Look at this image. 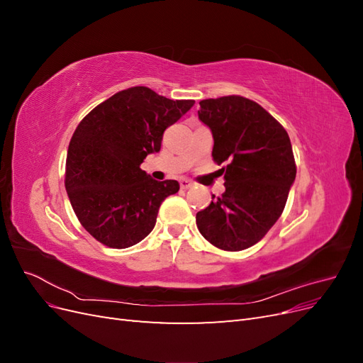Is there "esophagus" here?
Segmentation results:
<instances>
[{"label": "esophagus", "mask_w": 363, "mask_h": 363, "mask_svg": "<svg viewBox=\"0 0 363 363\" xmlns=\"http://www.w3.org/2000/svg\"><path fill=\"white\" fill-rule=\"evenodd\" d=\"M194 186V182H191L189 179H180V188L182 189H189Z\"/></svg>", "instance_id": "34e87169"}]
</instances>
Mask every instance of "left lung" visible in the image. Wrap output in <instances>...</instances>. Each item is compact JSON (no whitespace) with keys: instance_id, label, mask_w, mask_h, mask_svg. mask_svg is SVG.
I'll list each match as a JSON object with an SVG mask.
<instances>
[{"instance_id":"left-lung-1","label":"left lung","mask_w":363,"mask_h":363,"mask_svg":"<svg viewBox=\"0 0 363 363\" xmlns=\"http://www.w3.org/2000/svg\"><path fill=\"white\" fill-rule=\"evenodd\" d=\"M199 118L212 130L213 162L227 164L225 192L196 213V227L219 250L250 248L286 206L296 174L291 139L276 118L240 95L200 101Z\"/></svg>"}]
</instances>
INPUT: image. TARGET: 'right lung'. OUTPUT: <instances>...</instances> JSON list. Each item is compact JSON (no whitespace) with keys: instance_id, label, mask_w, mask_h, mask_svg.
I'll return each mask as SVG.
<instances>
[{"instance_id":"1","label":"right lung","mask_w":363,"mask_h":363,"mask_svg":"<svg viewBox=\"0 0 363 363\" xmlns=\"http://www.w3.org/2000/svg\"><path fill=\"white\" fill-rule=\"evenodd\" d=\"M194 103L135 86L107 98L77 125L65 188L80 224L98 242L128 248L155 228L162 201L180 184L152 180L140 163L160 151L163 131Z\"/></svg>"}]
</instances>
